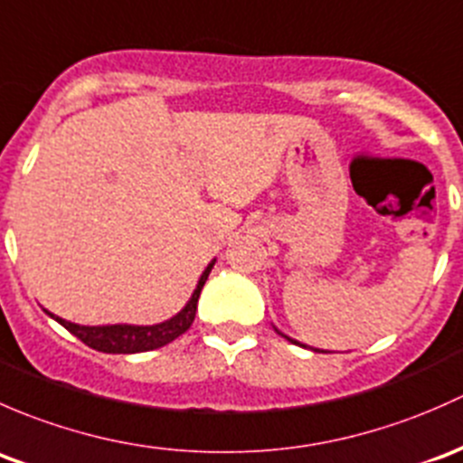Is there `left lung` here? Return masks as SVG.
I'll use <instances>...</instances> for the list:
<instances>
[{"label": "left lung", "mask_w": 463, "mask_h": 463, "mask_svg": "<svg viewBox=\"0 0 463 463\" xmlns=\"http://www.w3.org/2000/svg\"><path fill=\"white\" fill-rule=\"evenodd\" d=\"M274 330H276V327H274ZM276 332H279V335L283 336V338H288L289 343H297V345H301V347H309V345H305V343H298V341H294V338H289L288 335H283V332H280V330H276ZM309 350H314V352H323V350H317V347H309Z\"/></svg>", "instance_id": "1"}]
</instances>
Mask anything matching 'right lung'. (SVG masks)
Here are the masks:
<instances>
[{
  "mask_svg": "<svg viewBox=\"0 0 463 463\" xmlns=\"http://www.w3.org/2000/svg\"><path fill=\"white\" fill-rule=\"evenodd\" d=\"M213 263H216V259L204 267V271L198 279L196 289H194L192 298L184 303V307L171 318H166V321L156 323V326H128V323H116V326H80V323H71L66 318L57 317V314L49 312V309H44V312L51 318H55L60 326H64L71 335L78 336L80 341L87 343L89 347H93L98 352H107V354H136V352L156 350V347L166 345V343L184 335L192 327L194 318H196L200 292H203V285L207 283V276L212 271Z\"/></svg>",
  "mask_w": 463,
  "mask_h": 463,
  "instance_id": "add662e5",
  "label": "right lung"
}]
</instances>
